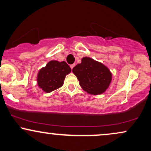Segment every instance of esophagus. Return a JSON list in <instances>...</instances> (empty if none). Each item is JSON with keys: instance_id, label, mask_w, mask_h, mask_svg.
<instances>
[{"instance_id": "obj_1", "label": "esophagus", "mask_w": 151, "mask_h": 151, "mask_svg": "<svg viewBox=\"0 0 151 151\" xmlns=\"http://www.w3.org/2000/svg\"><path fill=\"white\" fill-rule=\"evenodd\" d=\"M74 66H75V64H73V65H70V67H71V69H72V70L74 68Z\"/></svg>"}]
</instances>
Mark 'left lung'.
I'll return each instance as SVG.
<instances>
[{"instance_id": "1", "label": "left lung", "mask_w": 151, "mask_h": 151, "mask_svg": "<svg viewBox=\"0 0 151 151\" xmlns=\"http://www.w3.org/2000/svg\"><path fill=\"white\" fill-rule=\"evenodd\" d=\"M79 84L90 94H100L104 92L111 81L110 71L103 64L89 58H84L80 64L72 69Z\"/></svg>"}]
</instances>
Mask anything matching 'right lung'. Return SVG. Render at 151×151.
Segmentation results:
<instances>
[{"instance_id":"right-lung-1","label":"right lung","mask_w":151,"mask_h":151,"mask_svg":"<svg viewBox=\"0 0 151 151\" xmlns=\"http://www.w3.org/2000/svg\"><path fill=\"white\" fill-rule=\"evenodd\" d=\"M70 72L71 68L65 62L50 61L39 71L38 86L47 93L52 92L61 87L66 75Z\"/></svg>"}]
</instances>
